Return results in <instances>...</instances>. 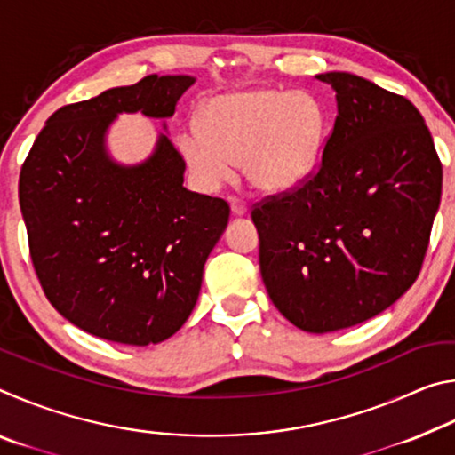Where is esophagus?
Returning <instances> with one entry per match:
<instances>
[{
    "label": "esophagus",
    "instance_id": "esophagus-1",
    "mask_svg": "<svg viewBox=\"0 0 455 455\" xmlns=\"http://www.w3.org/2000/svg\"><path fill=\"white\" fill-rule=\"evenodd\" d=\"M228 204H230V212H233L235 217H243V214L246 212V203L241 196H230Z\"/></svg>",
    "mask_w": 455,
    "mask_h": 455
}]
</instances>
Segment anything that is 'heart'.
<instances>
[{
  "label": "heart",
  "mask_w": 455,
  "mask_h": 455,
  "mask_svg": "<svg viewBox=\"0 0 455 455\" xmlns=\"http://www.w3.org/2000/svg\"><path fill=\"white\" fill-rule=\"evenodd\" d=\"M325 110L309 92L271 88L217 96L200 112V128L179 138L180 152L204 188L233 179L243 164L246 180L260 192H287L317 166Z\"/></svg>",
  "instance_id": "heart-1"
}]
</instances>
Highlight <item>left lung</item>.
<instances>
[{"instance_id":"obj_1","label":"left lung","mask_w":455,"mask_h":455,"mask_svg":"<svg viewBox=\"0 0 455 455\" xmlns=\"http://www.w3.org/2000/svg\"><path fill=\"white\" fill-rule=\"evenodd\" d=\"M323 156L301 187L252 204L259 265L292 325L331 333L375 317L421 271L442 198V160L410 100L347 72Z\"/></svg>"}]
</instances>
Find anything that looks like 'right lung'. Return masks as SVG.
Wrapping results in <instances>:
<instances>
[{"label": "right lung", "instance_id": "right-lung-1", "mask_svg": "<svg viewBox=\"0 0 455 455\" xmlns=\"http://www.w3.org/2000/svg\"><path fill=\"white\" fill-rule=\"evenodd\" d=\"M190 76L150 74L61 106L20 172L29 257L61 317L106 341L160 343L188 319L206 257L228 222L222 198L182 187L184 158L168 136L140 166L106 156L120 112L168 118Z\"/></svg>", "mask_w": 455, "mask_h": 455}]
</instances>
